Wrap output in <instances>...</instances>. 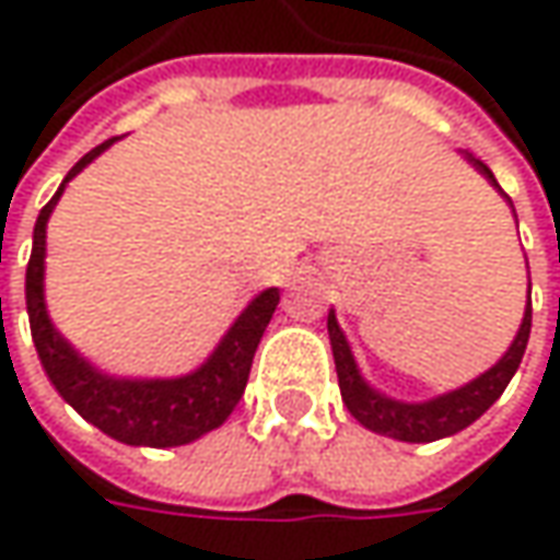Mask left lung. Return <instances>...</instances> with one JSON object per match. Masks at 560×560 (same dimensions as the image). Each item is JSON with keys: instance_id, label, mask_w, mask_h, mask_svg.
<instances>
[{"instance_id": "left-lung-1", "label": "left lung", "mask_w": 560, "mask_h": 560, "mask_svg": "<svg viewBox=\"0 0 560 560\" xmlns=\"http://www.w3.org/2000/svg\"><path fill=\"white\" fill-rule=\"evenodd\" d=\"M464 159L502 192L495 174L480 159H474L470 152H464ZM508 205H511V199H508ZM529 324H533V305L527 302L524 324H521V330L514 336L511 349L486 374L464 383L462 389H452V393L430 398V401H396V398L376 393L374 386L361 376L355 355H352L346 336H342L339 324H336V314H327V334H330V346H334L336 376H339V393H342L346 408L352 411V418L361 427L374 430L380 436H393L398 442H436L445 440V436H455L458 430L470 427L483 411H489V405L505 393L511 376L517 374V368H521V358L527 352Z\"/></svg>"}]
</instances>
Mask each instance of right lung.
Segmentation results:
<instances>
[{
  "label": "right lung",
  "mask_w": 560,
  "mask_h": 560,
  "mask_svg": "<svg viewBox=\"0 0 560 560\" xmlns=\"http://www.w3.org/2000/svg\"><path fill=\"white\" fill-rule=\"evenodd\" d=\"M115 140H105L93 152H86L68 171L58 192L39 211L33 226V252L27 261V314L31 336L43 371L52 380L58 396L112 440L149 448H171L199 440L208 430L221 427L230 411L246 393L248 371L255 349L270 324V314L280 302V290H265L248 302V308L226 330L218 349L208 355L202 368L192 374L171 380H127V376L102 374L74 346L58 334L46 312L43 299V265H46V221L55 202L61 199L65 184L77 177L96 155H102Z\"/></svg>",
  "instance_id": "1"
}]
</instances>
